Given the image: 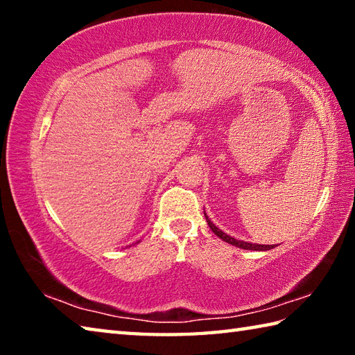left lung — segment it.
<instances>
[{"label":"left lung","mask_w":355,"mask_h":355,"mask_svg":"<svg viewBox=\"0 0 355 355\" xmlns=\"http://www.w3.org/2000/svg\"><path fill=\"white\" fill-rule=\"evenodd\" d=\"M205 218H207V222H208L209 228H211L216 236H219V238L222 239V241H225V243H228V244L236 245V248H239V249H245V250H269V249H274V248H275L274 244H272V245H268V244H252V243H248V241H239V239H235V238L228 236L227 233H224V232L220 230V228L216 227V225L213 224V222L208 219L207 213H205Z\"/></svg>","instance_id":"left-lung-1"}]
</instances>
